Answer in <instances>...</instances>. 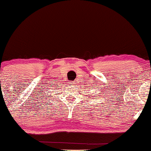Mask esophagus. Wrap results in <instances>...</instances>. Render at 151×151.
Returning a JSON list of instances; mask_svg holds the SVG:
<instances>
[{"label":"esophagus","instance_id":"34e87169","mask_svg":"<svg viewBox=\"0 0 151 151\" xmlns=\"http://www.w3.org/2000/svg\"><path fill=\"white\" fill-rule=\"evenodd\" d=\"M74 82H73V81H71V84H73Z\"/></svg>","mask_w":151,"mask_h":151}]
</instances>
